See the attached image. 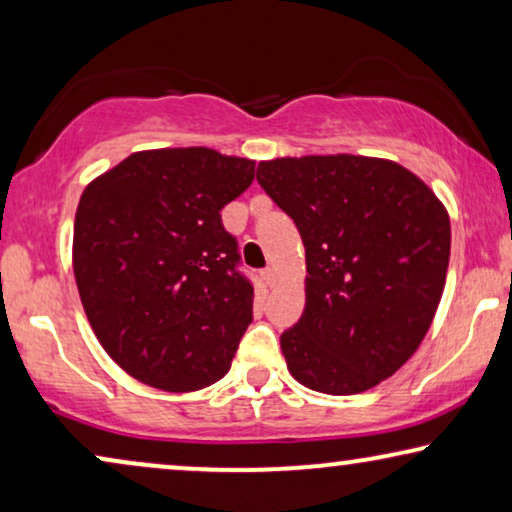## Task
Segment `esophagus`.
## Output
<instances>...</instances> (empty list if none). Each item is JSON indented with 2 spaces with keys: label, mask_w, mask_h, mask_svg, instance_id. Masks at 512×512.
Returning a JSON list of instances; mask_svg holds the SVG:
<instances>
[{
  "label": "esophagus",
  "mask_w": 512,
  "mask_h": 512,
  "mask_svg": "<svg viewBox=\"0 0 512 512\" xmlns=\"http://www.w3.org/2000/svg\"><path fill=\"white\" fill-rule=\"evenodd\" d=\"M261 277H263V282L268 284V286H275V282H277V270L272 268V265H268V268H265V270L261 272Z\"/></svg>",
  "instance_id": "34e87169"
}]
</instances>
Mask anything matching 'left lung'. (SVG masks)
<instances>
[{
    "label": "left lung",
    "instance_id": "8db88e82",
    "mask_svg": "<svg viewBox=\"0 0 512 512\" xmlns=\"http://www.w3.org/2000/svg\"><path fill=\"white\" fill-rule=\"evenodd\" d=\"M256 179L305 244V310L279 340L289 373L333 396L387 380L443 296V202L403 165L349 153L265 160Z\"/></svg>",
    "mask_w": 512,
    "mask_h": 512
}]
</instances>
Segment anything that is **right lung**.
<instances>
[{
    "label": "right lung",
    "mask_w": 512,
    "mask_h": 512,
    "mask_svg": "<svg viewBox=\"0 0 512 512\" xmlns=\"http://www.w3.org/2000/svg\"><path fill=\"white\" fill-rule=\"evenodd\" d=\"M254 165L205 146L139 151L83 191L76 286L100 345L135 380L195 391L228 373L254 286L221 209Z\"/></svg>",
    "instance_id": "1"
}]
</instances>
